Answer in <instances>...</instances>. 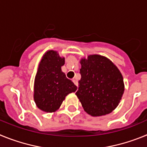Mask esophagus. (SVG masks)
<instances>
[{"label": "esophagus", "instance_id": "obj_1", "mask_svg": "<svg viewBox=\"0 0 147 147\" xmlns=\"http://www.w3.org/2000/svg\"><path fill=\"white\" fill-rule=\"evenodd\" d=\"M73 82L74 83V85H76V86L78 87V82L76 81V80H74H74H73Z\"/></svg>", "mask_w": 147, "mask_h": 147}]
</instances>
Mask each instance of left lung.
<instances>
[{"instance_id":"8db88e82","label":"left lung","mask_w":147,"mask_h":147,"mask_svg":"<svg viewBox=\"0 0 147 147\" xmlns=\"http://www.w3.org/2000/svg\"><path fill=\"white\" fill-rule=\"evenodd\" d=\"M81 79L76 95L84 110L92 116L110 113L124 91L123 76L112 61L93 54L80 60Z\"/></svg>"}]
</instances>
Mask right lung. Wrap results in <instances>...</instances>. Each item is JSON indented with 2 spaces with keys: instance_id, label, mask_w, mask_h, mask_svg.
Returning <instances> with one entry per match:
<instances>
[{
  "instance_id": "1",
  "label": "right lung",
  "mask_w": 147,
  "mask_h": 147,
  "mask_svg": "<svg viewBox=\"0 0 147 147\" xmlns=\"http://www.w3.org/2000/svg\"><path fill=\"white\" fill-rule=\"evenodd\" d=\"M65 58L57 51H48L42 57L35 76L34 99L37 107L44 112H55L65 96L75 92L77 87L66 77L61 69Z\"/></svg>"
}]
</instances>
